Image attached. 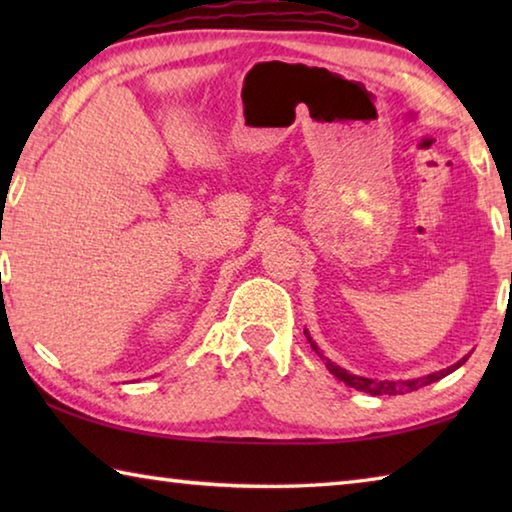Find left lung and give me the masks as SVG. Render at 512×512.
Masks as SVG:
<instances>
[{"label":"left lung","mask_w":512,"mask_h":512,"mask_svg":"<svg viewBox=\"0 0 512 512\" xmlns=\"http://www.w3.org/2000/svg\"><path fill=\"white\" fill-rule=\"evenodd\" d=\"M305 334H307V339L311 343V350H316L318 357L325 361L327 370L332 372L336 379L343 381V384L352 386V388H357V391H361V393H368V395H404V393H409V391H418V388H422V386L433 384V381H438V379H443L447 375H452V372L461 368L463 363L467 361V357H470V354H467V357H463L461 361H456L454 366L443 368V370H438V372H431V375H424V377H415V379H372V377L352 375L350 370L336 366V363L332 359H327L325 354H323V350H320L318 345L314 343V339H311L307 329H305Z\"/></svg>","instance_id":"obj_1"}]
</instances>
